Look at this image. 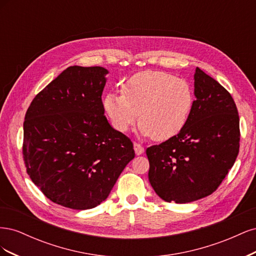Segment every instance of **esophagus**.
<instances>
[{
    "label": "esophagus",
    "mask_w": 256,
    "mask_h": 256,
    "mask_svg": "<svg viewBox=\"0 0 256 256\" xmlns=\"http://www.w3.org/2000/svg\"><path fill=\"white\" fill-rule=\"evenodd\" d=\"M134 152H136V154H138H138H142L144 152V147L142 145L138 144V143L134 142Z\"/></svg>",
    "instance_id": "1"
}]
</instances>
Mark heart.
I'll return each instance as SVG.
<instances>
[{"label": "heart", "instance_id": "obj_1", "mask_svg": "<svg viewBox=\"0 0 256 256\" xmlns=\"http://www.w3.org/2000/svg\"><path fill=\"white\" fill-rule=\"evenodd\" d=\"M194 94L184 79L164 72H138L122 86V94L109 92L104 99V111L112 126L127 132L138 118L142 136L154 141L174 138L187 125Z\"/></svg>", "mask_w": 256, "mask_h": 256}]
</instances>
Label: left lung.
Returning <instances> with one entry per match:
<instances>
[{"mask_svg": "<svg viewBox=\"0 0 256 256\" xmlns=\"http://www.w3.org/2000/svg\"><path fill=\"white\" fill-rule=\"evenodd\" d=\"M194 95L190 118L180 132L146 150L150 182L168 203H189L212 194L239 152V116L233 97L198 67Z\"/></svg>", "mask_w": 256, "mask_h": 256, "instance_id": "obj_1", "label": "left lung"}]
</instances>
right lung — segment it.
<instances>
[{"instance_id": "1", "label": "right lung", "mask_w": 256, "mask_h": 256, "mask_svg": "<svg viewBox=\"0 0 256 256\" xmlns=\"http://www.w3.org/2000/svg\"><path fill=\"white\" fill-rule=\"evenodd\" d=\"M106 74L68 67L35 96L23 122L30 178L53 203L76 210L104 202L134 158L132 142L104 116Z\"/></svg>"}]
</instances>
